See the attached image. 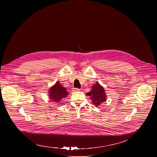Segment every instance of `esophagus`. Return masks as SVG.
I'll list each match as a JSON object with an SVG mask.
<instances>
[{
  "label": "esophagus",
  "instance_id": "1",
  "mask_svg": "<svg viewBox=\"0 0 157 157\" xmlns=\"http://www.w3.org/2000/svg\"><path fill=\"white\" fill-rule=\"evenodd\" d=\"M80 90V89H79V88H74V89H73V90H74V91H79Z\"/></svg>",
  "mask_w": 157,
  "mask_h": 157
}]
</instances>
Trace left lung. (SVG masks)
<instances>
[{"mask_svg": "<svg viewBox=\"0 0 157 157\" xmlns=\"http://www.w3.org/2000/svg\"><path fill=\"white\" fill-rule=\"evenodd\" d=\"M87 95L90 97L92 103L97 106L104 102L106 99L104 88L98 82L92 86V90Z\"/></svg>", "mask_w": 157, "mask_h": 157, "instance_id": "1", "label": "left lung"}]
</instances>
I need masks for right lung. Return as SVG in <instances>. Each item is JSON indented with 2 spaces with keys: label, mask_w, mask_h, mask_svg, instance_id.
Listing matches in <instances>:
<instances>
[{
  "label": "right lung",
  "mask_w": 157,
  "mask_h": 157,
  "mask_svg": "<svg viewBox=\"0 0 157 157\" xmlns=\"http://www.w3.org/2000/svg\"><path fill=\"white\" fill-rule=\"evenodd\" d=\"M68 92L66 89L60 85L59 81L51 88L49 91V98L55 102H59L62 98L67 97Z\"/></svg>",
  "instance_id": "1"
}]
</instances>
